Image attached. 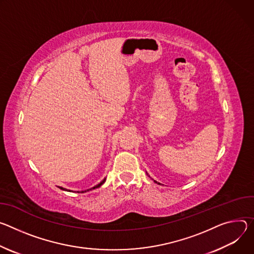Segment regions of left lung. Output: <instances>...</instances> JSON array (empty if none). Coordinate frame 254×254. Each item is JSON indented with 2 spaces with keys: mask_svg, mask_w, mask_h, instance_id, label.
<instances>
[{
  "mask_svg": "<svg viewBox=\"0 0 254 254\" xmlns=\"http://www.w3.org/2000/svg\"><path fill=\"white\" fill-rule=\"evenodd\" d=\"M154 182H155V181H154ZM155 183H157V182H155Z\"/></svg>",
  "mask_w": 254,
  "mask_h": 254,
  "instance_id": "obj_1",
  "label": "left lung"
}]
</instances>
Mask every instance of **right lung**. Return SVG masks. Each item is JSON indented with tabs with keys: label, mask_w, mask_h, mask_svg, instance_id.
Masks as SVG:
<instances>
[{
	"label": "right lung",
	"mask_w": 254,
	"mask_h": 254,
	"mask_svg": "<svg viewBox=\"0 0 254 254\" xmlns=\"http://www.w3.org/2000/svg\"><path fill=\"white\" fill-rule=\"evenodd\" d=\"M105 181H106V179H104V180H103V181H102V182H101V183H100V184H99V185H97V186H95V187H94V188H92V189H90V190H94V189H97V188H99V187H101V186H102V185H103V184H104V183H105ZM60 189H62V190H64V188H60ZM69 191H70V190H69ZM84 191H87V190H82V191H81V192H84Z\"/></svg>",
	"instance_id": "1"
}]
</instances>
